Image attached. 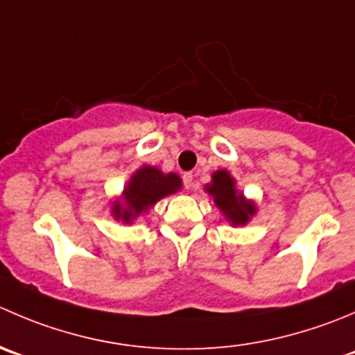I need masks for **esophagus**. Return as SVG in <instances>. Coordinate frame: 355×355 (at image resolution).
<instances>
[{
  "label": "esophagus",
  "instance_id": "1",
  "mask_svg": "<svg viewBox=\"0 0 355 355\" xmlns=\"http://www.w3.org/2000/svg\"><path fill=\"white\" fill-rule=\"evenodd\" d=\"M184 184L187 189L194 187V177H192V173H184Z\"/></svg>",
  "mask_w": 355,
  "mask_h": 355
}]
</instances>
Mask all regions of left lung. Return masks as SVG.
Returning <instances> with one entry per match:
<instances>
[{
	"mask_svg": "<svg viewBox=\"0 0 355 355\" xmlns=\"http://www.w3.org/2000/svg\"><path fill=\"white\" fill-rule=\"evenodd\" d=\"M205 192L211 196L213 202L232 227H243L251 222L258 208L253 199H248L237 189L236 178L227 170H216L211 173V182L205 185Z\"/></svg>",
	"mask_w": 355,
	"mask_h": 355,
	"instance_id": "obj_1",
	"label": "left lung"
}]
</instances>
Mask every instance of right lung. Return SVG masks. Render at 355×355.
<instances>
[{"label": "right lung", "mask_w": 355, "mask_h": 355, "mask_svg": "<svg viewBox=\"0 0 355 355\" xmlns=\"http://www.w3.org/2000/svg\"><path fill=\"white\" fill-rule=\"evenodd\" d=\"M178 191H182V178L177 173H163L159 168L144 164L130 177L121 194L111 202V215L118 222L133 223L159 199Z\"/></svg>", "instance_id": "right-lung-1"}]
</instances>
